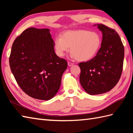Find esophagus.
<instances>
[{
  "mask_svg": "<svg viewBox=\"0 0 133 133\" xmlns=\"http://www.w3.org/2000/svg\"><path fill=\"white\" fill-rule=\"evenodd\" d=\"M68 66H72L73 64H74V63H71V62H68Z\"/></svg>",
  "mask_w": 133,
  "mask_h": 133,
  "instance_id": "34e87169",
  "label": "esophagus"
}]
</instances>
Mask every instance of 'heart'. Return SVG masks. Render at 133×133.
I'll return each instance as SVG.
<instances>
[{
	"label": "heart",
	"mask_w": 133,
	"mask_h": 133,
	"mask_svg": "<svg viewBox=\"0 0 133 133\" xmlns=\"http://www.w3.org/2000/svg\"><path fill=\"white\" fill-rule=\"evenodd\" d=\"M101 46V38L97 32L85 30L67 31L56 38L54 47L59 56L70 51L73 57L81 62L89 61L97 54Z\"/></svg>",
	"instance_id": "1"
}]
</instances>
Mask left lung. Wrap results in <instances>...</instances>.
<instances>
[{
	"label": "left lung",
	"mask_w": 133,
	"mask_h": 133,
	"mask_svg": "<svg viewBox=\"0 0 133 133\" xmlns=\"http://www.w3.org/2000/svg\"><path fill=\"white\" fill-rule=\"evenodd\" d=\"M97 26L103 34L101 48L92 59L78 64L81 84L90 95L111 90L119 81L123 70L124 46L119 35L105 25Z\"/></svg>",
	"instance_id": "8db88e82"
}]
</instances>
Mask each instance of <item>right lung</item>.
Instances as JSON below:
<instances>
[{
    "instance_id": "right-lung-1",
    "label": "right lung",
    "mask_w": 133,
    "mask_h": 133,
    "mask_svg": "<svg viewBox=\"0 0 133 133\" xmlns=\"http://www.w3.org/2000/svg\"><path fill=\"white\" fill-rule=\"evenodd\" d=\"M11 70L21 89L33 98L47 101L60 88L67 67L55 53L50 30L31 27L14 41L9 58Z\"/></svg>"
}]
</instances>
